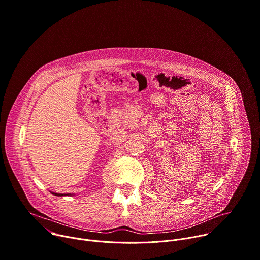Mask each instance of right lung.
I'll return each instance as SVG.
<instances>
[{"mask_svg":"<svg viewBox=\"0 0 260 260\" xmlns=\"http://www.w3.org/2000/svg\"><path fill=\"white\" fill-rule=\"evenodd\" d=\"M53 195H55V196H59V197H63V196H71V194H67V195H65V194H58V193H53V192H51Z\"/></svg>","mask_w":260,"mask_h":260,"instance_id":"right-lung-1","label":"right lung"}]
</instances>
